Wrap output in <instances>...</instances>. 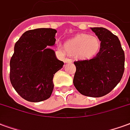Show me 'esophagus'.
<instances>
[{
  "instance_id": "34e87169",
  "label": "esophagus",
  "mask_w": 130,
  "mask_h": 130,
  "mask_svg": "<svg viewBox=\"0 0 130 130\" xmlns=\"http://www.w3.org/2000/svg\"><path fill=\"white\" fill-rule=\"evenodd\" d=\"M64 62L66 63V64H68V63H71L72 62V59L69 58H66L64 59Z\"/></svg>"
}]
</instances>
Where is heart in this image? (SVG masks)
<instances>
[{
    "label": "heart",
    "mask_w": 130,
    "mask_h": 130,
    "mask_svg": "<svg viewBox=\"0 0 130 130\" xmlns=\"http://www.w3.org/2000/svg\"><path fill=\"white\" fill-rule=\"evenodd\" d=\"M100 45V40L95 36L78 35L65 43V49L69 53H77L80 57L87 58L95 55Z\"/></svg>",
    "instance_id": "b5f03b06"
}]
</instances>
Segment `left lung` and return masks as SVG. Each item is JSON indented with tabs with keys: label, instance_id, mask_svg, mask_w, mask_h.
Returning a JSON list of instances; mask_svg holds the SVG:
<instances>
[{
	"label": "left lung",
	"instance_id": "obj_1",
	"mask_svg": "<svg viewBox=\"0 0 130 130\" xmlns=\"http://www.w3.org/2000/svg\"><path fill=\"white\" fill-rule=\"evenodd\" d=\"M100 41V51L90 59L74 61L73 85L81 94L98 98L107 95L121 81L125 70V53L120 41L104 27H91Z\"/></svg>",
	"mask_w": 130,
	"mask_h": 130
}]
</instances>
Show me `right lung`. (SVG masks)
Here are the masks:
<instances>
[{"label": "right lung", "mask_w": 130, "mask_h": 130, "mask_svg": "<svg viewBox=\"0 0 130 130\" xmlns=\"http://www.w3.org/2000/svg\"><path fill=\"white\" fill-rule=\"evenodd\" d=\"M56 32L52 28L27 30L15 43L9 79L19 95L29 102L37 103L51 97L54 75L64 65L48 48L55 43Z\"/></svg>", "instance_id": "obj_1"}]
</instances>
